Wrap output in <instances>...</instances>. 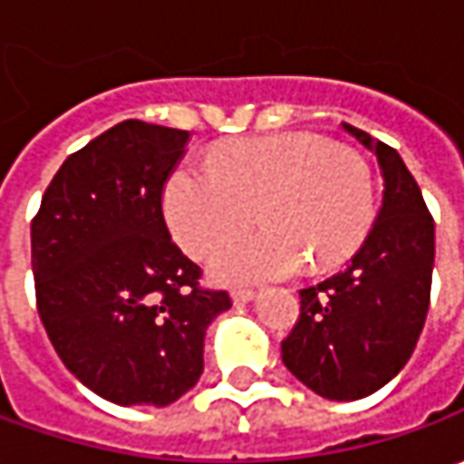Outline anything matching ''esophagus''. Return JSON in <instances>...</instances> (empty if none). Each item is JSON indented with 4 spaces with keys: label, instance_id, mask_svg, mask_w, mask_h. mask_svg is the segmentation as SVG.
I'll list each match as a JSON object with an SVG mask.
<instances>
[{
    "label": "esophagus",
    "instance_id": "esophagus-1",
    "mask_svg": "<svg viewBox=\"0 0 464 464\" xmlns=\"http://www.w3.org/2000/svg\"><path fill=\"white\" fill-rule=\"evenodd\" d=\"M253 299H256V289L240 286V289L232 292V302H235V304H247V302H253Z\"/></svg>",
    "mask_w": 464,
    "mask_h": 464
}]
</instances>
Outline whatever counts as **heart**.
I'll use <instances>...</instances> for the list:
<instances>
[{
	"mask_svg": "<svg viewBox=\"0 0 464 464\" xmlns=\"http://www.w3.org/2000/svg\"><path fill=\"white\" fill-rule=\"evenodd\" d=\"M165 217L183 250L204 258L258 219L256 235L222 245L211 276L237 284L343 266L374 222L366 162L317 134H276L222 144L208 165L186 160L165 183Z\"/></svg>",
	"mask_w": 464,
	"mask_h": 464,
	"instance_id": "b5f03b06",
	"label": "heart"
}]
</instances>
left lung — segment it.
<instances>
[{
    "label": "left lung",
    "instance_id": "1",
    "mask_svg": "<svg viewBox=\"0 0 464 464\" xmlns=\"http://www.w3.org/2000/svg\"><path fill=\"white\" fill-rule=\"evenodd\" d=\"M382 172L377 222L346 271L299 292L302 307L281 341L286 369L328 401H362L408 364L429 312L434 219L401 154L343 123Z\"/></svg>",
    "mask_w": 464,
    "mask_h": 464
}]
</instances>
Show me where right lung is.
Here are the masks:
<instances>
[{
	"label": "right lung",
	"instance_id": "right-lung-1",
	"mask_svg": "<svg viewBox=\"0 0 464 464\" xmlns=\"http://www.w3.org/2000/svg\"><path fill=\"white\" fill-rule=\"evenodd\" d=\"M188 131L123 121L69 154L30 224L38 314L63 366L116 405L165 408L204 372L232 307L169 237L162 188Z\"/></svg>",
	"mask_w": 464,
	"mask_h": 464
}]
</instances>
